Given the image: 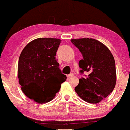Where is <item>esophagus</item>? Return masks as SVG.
Segmentation results:
<instances>
[{"mask_svg":"<svg viewBox=\"0 0 130 130\" xmlns=\"http://www.w3.org/2000/svg\"><path fill=\"white\" fill-rule=\"evenodd\" d=\"M73 76H74V75H73V73H71V74L67 76H68V78H71V77H73Z\"/></svg>","mask_w":130,"mask_h":130,"instance_id":"34e87169","label":"esophagus"}]
</instances>
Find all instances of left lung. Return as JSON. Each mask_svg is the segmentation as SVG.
I'll return each instance as SVG.
<instances>
[{
    "label": "left lung",
    "mask_w": 130,
    "mask_h": 130,
    "mask_svg": "<svg viewBox=\"0 0 130 130\" xmlns=\"http://www.w3.org/2000/svg\"><path fill=\"white\" fill-rule=\"evenodd\" d=\"M72 43L79 49L83 60L79 67L89 73L86 77L79 79L75 90L79 96L88 103H98L107 97L116 85L115 61L107 47L93 39H72Z\"/></svg>",
    "instance_id": "1"
}]
</instances>
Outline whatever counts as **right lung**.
Returning a JSON list of instances; mask_svg holds the SVG:
<instances>
[{"label":"right lung","mask_w":130,"mask_h":130,"mask_svg":"<svg viewBox=\"0 0 130 130\" xmlns=\"http://www.w3.org/2000/svg\"><path fill=\"white\" fill-rule=\"evenodd\" d=\"M61 40L39 38L28 43L19 57L18 78L27 97L39 103L54 99L66 80L55 55Z\"/></svg>","instance_id":"obj_1"}]
</instances>
